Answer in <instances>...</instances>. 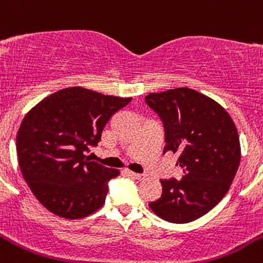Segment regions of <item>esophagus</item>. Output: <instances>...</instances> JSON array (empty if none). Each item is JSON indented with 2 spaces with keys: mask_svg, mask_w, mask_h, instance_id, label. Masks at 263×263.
Here are the masks:
<instances>
[{
  "mask_svg": "<svg viewBox=\"0 0 263 263\" xmlns=\"http://www.w3.org/2000/svg\"><path fill=\"white\" fill-rule=\"evenodd\" d=\"M128 174L134 179H137V180H143V179L146 178V174H137V173H132V171H128Z\"/></svg>",
  "mask_w": 263,
  "mask_h": 263,
  "instance_id": "esophagus-1",
  "label": "esophagus"
}]
</instances>
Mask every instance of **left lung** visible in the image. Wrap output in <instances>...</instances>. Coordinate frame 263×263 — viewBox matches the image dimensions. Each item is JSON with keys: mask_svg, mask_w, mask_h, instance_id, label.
Here are the masks:
<instances>
[{"mask_svg": "<svg viewBox=\"0 0 263 263\" xmlns=\"http://www.w3.org/2000/svg\"><path fill=\"white\" fill-rule=\"evenodd\" d=\"M145 104L165 128L163 153H180L183 178L162 179V195L151 209L171 223L198 219L222 200L240 165V141L228 112L208 96L176 88L149 93Z\"/></svg>", "mask_w": 263, "mask_h": 263, "instance_id": "8db88e82", "label": "left lung"}]
</instances>
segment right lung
<instances>
[{"label":"right lung","mask_w":263,"mask_h":263,"mask_svg":"<svg viewBox=\"0 0 263 263\" xmlns=\"http://www.w3.org/2000/svg\"><path fill=\"white\" fill-rule=\"evenodd\" d=\"M132 98L114 97L82 87L44 98L24 117L16 153L23 178L49 212L79 219L105 203L109 181L119 171L90 161L110 118Z\"/></svg>","instance_id":"add662e5"}]
</instances>
